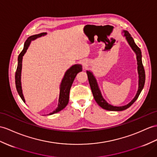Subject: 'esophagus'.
Wrapping results in <instances>:
<instances>
[{"label":"esophagus","mask_w":157,"mask_h":157,"mask_svg":"<svg viewBox=\"0 0 157 157\" xmlns=\"http://www.w3.org/2000/svg\"><path fill=\"white\" fill-rule=\"evenodd\" d=\"M82 64L83 68H85L86 67H87V63H86V60H82Z\"/></svg>","instance_id":"obj_1"}]
</instances>
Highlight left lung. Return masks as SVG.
I'll list each match as a JSON object with an SVG mask.
<instances>
[{"instance_id":"8db88e82","label":"left lung","mask_w":157,"mask_h":157,"mask_svg":"<svg viewBox=\"0 0 157 157\" xmlns=\"http://www.w3.org/2000/svg\"><path fill=\"white\" fill-rule=\"evenodd\" d=\"M124 36H126V39H127L128 44L131 46L132 49L133 50L136 55V60H137V64H138V72H139V89L138 91L136 94V96L135 97L131 102H130L128 104L124 106H114L111 105L109 104V103L106 102L104 98L102 97L101 93L100 91V89L98 86V84L97 82L96 79H95L94 76H93V73L90 71H86V73L88 75V79H89V82L90 84V86L92 90V93H93V97L94 98V100L96 101L97 104L105 110H113V111H121V110H124L129 108L134 102H135L136 99L138 98L139 94H140L141 91H142L144 82H145V72L144 69V67L142 62V55H141V51L138 47L135 41H134L132 37L131 36V34H129L128 31H125L124 30Z\"/></svg>"}]
</instances>
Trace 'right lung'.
Listing matches in <instances>:
<instances>
[{"label":"right lung","mask_w":157,"mask_h":157,"mask_svg":"<svg viewBox=\"0 0 157 157\" xmlns=\"http://www.w3.org/2000/svg\"><path fill=\"white\" fill-rule=\"evenodd\" d=\"M46 34H47L46 33H43L39 34H34V35L30 36V37H29V39L26 40L25 43L23 50H22L21 52L19 54L18 57V65L16 72H15V84H16V88L18 93L20 95L21 98H22V100L24 101V102H25V101L23 97V94H22L21 82L22 56H24L25 52H26V50L28 49V47H29L31 40L36 39L39 37H40L41 36H44ZM82 71V65H81V64H75V65L71 67L69 69L65 72V75L64 76V78L60 85L58 106H57V108L55 109V110L49 114L50 115L58 113L66 107V106L68 103V101H69V93L72 84L73 82L76 75H77L79 72H81Z\"/></svg>","instance_id":"1"}]
</instances>
